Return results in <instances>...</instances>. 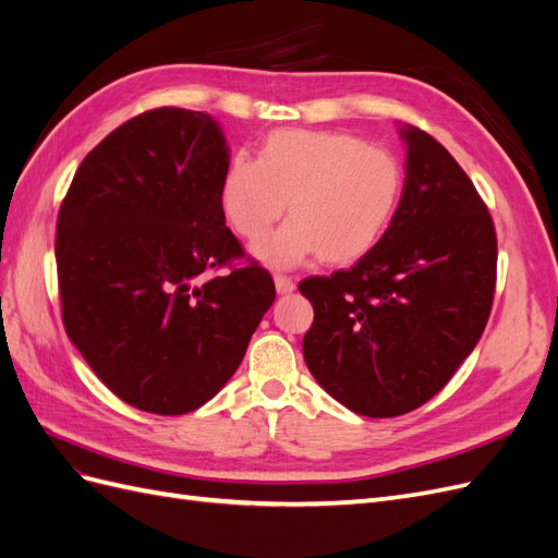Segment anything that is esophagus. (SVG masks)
Instances as JSON below:
<instances>
[{
    "label": "esophagus",
    "instance_id": "1",
    "mask_svg": "<svg viewBox=\"0 0 558 558\" xmlns=\"http://www.w3.org/2000/svg\"><path fill=\"white\" fill-rule=\"evenodd\" d=\"M275 286H277V293L286 295V293H293L295 291V281L286 275H275Z\"/></svg>",
    "mask_w": 558,
    "mask_h": 558
}]
</instances>
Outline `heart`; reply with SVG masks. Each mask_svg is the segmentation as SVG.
Instances as JSON below:
<instances>
[{
    "instance_id": "heart-1",
    "label": "heart",
    "mask_w": 558,
    "mask_h": 558,
    "mask_svg": "<svg viewBox=\"0 0 558 558\" xmlns=\"http://www.w3.org/2000/svg\"><path fill=\"white\" fill-rule=\"evenodd\" d=\"M402 185V165L391 150L356 134L277 130L258 158L230 160L218 199L244 240H260L289 202L291 221L253 246V256L269 267H295L312 256L351 265L391 228Z\"/></svg>"
}]
</instances>
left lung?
<instances>
[{"label":"left lung","instance_id":"1","mask_svg":"<svg viewBox=\"0 0 558 558\" xmlns=\"http://www.w3.org/2000/svg\"><path fill=\"white\" fill-rule=\"evenodd\" d=\"M404 189L391 228L349 269L300 281L314 307L302 353L351 412L386 418L421 408L486 328L496 230L475 185L428 132L402 125Z\"/></svg>","mask_w":558,"mask_h":558}]
</instances>
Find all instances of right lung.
<instances>
[{
  "label": "right lung",
  "instance_id": "add662e5",
  "mask_svg": "<svg viewBox=\"0 0 558 558\" xmlns=\"http://www.w3.org/2000/svg\"><path fill=\"white\" fill-rule=\"evenodd\" d=\"M230 165L205 111L130 118L83 158L58 216L64 330L111 393L177 416L202 408L240 367L275 302L218 199Z\"/></svg>",
  "mask_w": 558,
  "mask_h": 558
}]
</instances>
